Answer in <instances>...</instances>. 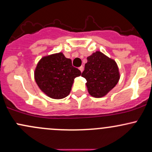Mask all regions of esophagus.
<instances>
[{
    "instance_id": "esophagus-1",
    "label": "esophagus",
    "mask_w": 152,
    "mask_h": 152,
    "mask_svg": "<svg viewBox=\"0 0 152 152\" xmlns=\"http://www.w3.org/2000/svg\"><path fill=\"white\" fill-rule=\"evenodd\" d=\"M79 69L80 70V71H81V72H82V71H84V67H83V66H80V67H79Z\"/></svg>"
}]
</instances>
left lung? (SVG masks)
<instances>
[{
  "mask_svg": "<svg viewBox=\"0 0 152 152\" xmlns=\"http://www.w3.org/2000/svg\"><path fill=\"white\" fill-rule=\"evenodd\" d=\"M81 76L86 79V87L91 96L100 98L111 91L120 79L119 68L115 61L100 51L87 57Z\"/></svg>",
  "mask_w": 152,
  "mask_h": 152,
  "instance_id": "8db88e82",
  "label": "left lung"
}]
</instances>
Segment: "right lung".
Returning a JSON list of instances; mask_svg holds the SVG:
<instances>
[{
	"label": "right lung",
	"instance_id": "add662e5",
	"mask_svg": "<svg viewBox=\"0 0 152 152\" xmlns=\"http://www.w3.org/2000/svg\"><path fill=\"white\" fill-rule=\"evenodd\" d=\"M81 74L72 66L71 59L58 53L39 60L34 70V79L44 94L52 99H60L70 94L74 79Z\"/></svg>",
	"mask_w": 152,
	"mask_h": 152
}]
</instances>
